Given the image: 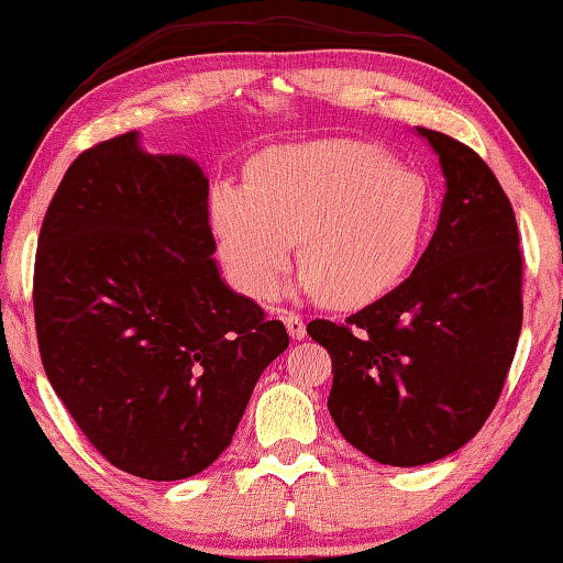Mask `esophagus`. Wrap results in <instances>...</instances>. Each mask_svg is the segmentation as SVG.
<instances>
[{
    "label": "esophagus",
    "instance_id": "esophagus-1",
    "mask_svg": "<svg viewBox=\"0 0 563 563\" xmlns=\"http://www.w3.org/2000/svg\"><path fill=\"white\" fill-rule=\"evenodd\" d=\"M283 320H285V328H288V333L292 335V341H302V338L308 335L306 320H302L298 313H285Z\"/></svg>",
    "mask_w": 563,
    "mask_h": 563
}]
</instances>
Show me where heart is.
Returning a JSON list of instances; mask_svg holds the SVG:
<instances>
[{
  "label": "heart",
  "instance_id": "obj_1",
  "mask_svg": "<svg viewBox=\"0 0 563 563\" xmlns=\"http://www.w3.org/2000/svg\"><path fill=\"white\" fill-rule=\"evenodd\" d=\"M210 216L245 296L267 300L280 288L298 240V290L333 308H363L416 265L433 195L418 169L333 137L265 150L247 167V187L212 190Z\"/></svg>",
  "mask_w": 563,
  "mask_h": 563
}]
</instances>
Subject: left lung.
<instances>
[{
	"instance_id": "1",
	"label": "left lung",
	"mask_w": 563,
	"mask_h": 563,
	"mask_svg": "<svg viewBox=\"0 0 563 563\" xmlns=\"http://www.w3.org/2000/svg\"><path fill=\"white\" fill-rule=\"evenodd\" d=\"M439 155L445 195L416 271L343 325L310 320L330 353L328 410L343 439L386 466L459 451L501 396L521 333L514 208L474 150L418 128Z\"/></svg>"
}]
</instances>
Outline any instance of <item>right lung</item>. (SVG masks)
<instances>
[{"instance_id":"add662e5","label":"right lung","mask_w":563,"mask_h":563,"mask_svg":"<svg viewBox=\"0 0 563 563\" xmlns=\"http://www.w3.org/2000/svg\"><path fill=\"white\" fill-rule=\"evenodd\" d=\"M208 177L137 132L85 150L40 230L44 373L89 443L147 481L200 474L233 441L280 320L220 278Z\"/></svg>"}]
</instances>
